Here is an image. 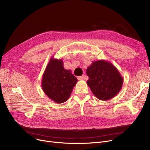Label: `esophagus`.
<instances>
[{
	"label": "esophagus",
	"instance_id": "1",
	"mask_svg": "<svg viewBox=\"0 0 150 150\" xmlns=\"http://www.w3.org/2000/svg\"><path fill=\"white\" fill-rule=\"evenodd\" d=\"M77 78H78V80H83L84 78V76H79L77 77Z\"/></svg>",
	"mask_w": 150,
	"mask_h": 150
}]
</instances>
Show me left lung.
I'll use <instances>...</instances> for the list:
<instances>
[{
  "label": "left lung",
  "mask_w": 150,
  "mask_h": 150,
  "mask_svg": "<svg viewBox=\"0 0 150 150\" xmlns=\"http://www.w3.org/2000/svg\"><path fill=\"white\" fill-rule=\"evenodd\" d=\"M87 83L92 93L101 100L115 97L122 88L123 78L111 63L104 60L93 62L86 70Z\"/></svg>",
  "instance_id": "1"
}]
</instances>
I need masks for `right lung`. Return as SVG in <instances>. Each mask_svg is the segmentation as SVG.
<instances>
[{
  "mask_svg": "<svg viewBox=\"0 0 150 150\" xmlns=\"http://www.w3.org/2000/svg\"><path fill=\"white\" fill-rule=\"evenodd\" d=\"M76 83V78L64 68L62 61L52 58L43 75L42 87L50 99L61 103L69 98Z\"/></svg>",
  "mask_w": 150,
  "mask_h": 150,
  "instance_id": "1",
  "label": "right lung"
}]
</instances>
